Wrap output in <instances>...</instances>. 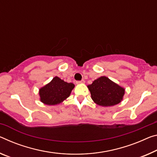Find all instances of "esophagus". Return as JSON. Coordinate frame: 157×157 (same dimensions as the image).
<instances>
[{
  "label": "esophagus",
  "mask_w": 157,
  "mask_h": 157,
  "mask_svg": "<svg viewBox=\"0 0 157 157\" xmlns=\"http://www.w3.org/2000/svg\"><path fill=\"white\" fill-rule=\"evenodd\" d=\"M84 83V80H82V81H77L76 82V84H82Z\"/></svg>",
  "instance_id": "34e87169"
}]
</instances>
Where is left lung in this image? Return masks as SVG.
I'll list each match as a JSON object with an SVG mask.
<instances>
[{"label":"left lung","mask_w":157,"mask_h":157,"mask_svg":"<svg viewBox=\"0 0 157 157\" xmlns=\"http://www.w3.org/2000/svg\"><path fill=\"white\" fill-rule=\"evenodd\" d=\"M91 99L97 105L113 106L123 100L125 89L105 76H101L87 86Z\"/></svg>","instance_id":"1"}]
</instances>
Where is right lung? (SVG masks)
<instances>
[{"label": "right lung", "instance_id": "add662e5", "mask_svg": "<svg viewBox=\"0 0 157 157\" xmlns=\"http://www.w3.org/2000/svg\"><path fill=\"white\" fill-rule=\"evenodd\" d=\"M74 87V84L66 82L56 76L39 89L40 100L45 105H58L68 98Z\"/></svg>", "mask_w": 157, "mask_h": 157}]
</instances>
